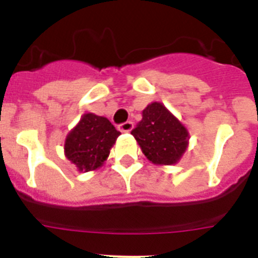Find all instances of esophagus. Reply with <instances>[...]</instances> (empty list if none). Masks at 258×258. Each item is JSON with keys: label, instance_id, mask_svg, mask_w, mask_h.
Listing matches in <instances>:
<instances>
[{"label": "esophagus", "instance_id": "1", "mask_svg": "<svg viewBox=\"0 0 258 258\" xmlns=\"http://www.w3.org/2000/svg\"><path fill=\"white\" fill-rule=\"evenodd\" d=\"M133 129V122L132 121H125L122 124L118 125V131L124 132V133H127V132H131Z\"/></svg>", "mask_w": 258, "mask_h": 258}]
</instances>
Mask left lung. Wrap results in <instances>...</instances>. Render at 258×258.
Returning a JSON list of instances; mask_svg holds the SVG:
<instances>
[{
  "mask_svg": "<svg viewBox=\"0 0 258 258\" xmlns=\"http://www.w3.org/2000/svg\"><path fill=\"white\" fill-rule=\"evenodd\" d=\"M145 156L156 165L178 163L188 146V132L163 103L154 102L142 111V120L132 131Z\"/></svg>",
  "mask_w": 258,
  "mask_h": 258,
  "instance_id": "left-lung-1",
  "label": "left lung"
}]
</instances>
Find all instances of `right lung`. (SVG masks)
I'll list each match as a JSON object with an SVG mask.
<instances>
[{"mask_svg":"<svg viewBox=\"0 0 258 258\" xmlns=\"http://www.w3.org/2000/svg\"><path fill=\"white\" fill-rule=\"evenodd\" d=\"M120 132L108 118L85 113L79 124L68 133L64 155L80 172H90L103 165Z\"/></svg>","mask_w":258,"mask_h":258,"instance_id":"right-lung-1","label":"right lung"}]
</instances>
